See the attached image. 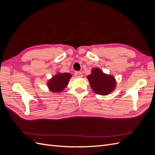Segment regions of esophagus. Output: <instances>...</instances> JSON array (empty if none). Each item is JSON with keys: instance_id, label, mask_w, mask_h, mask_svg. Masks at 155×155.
Listing matches in <instances>:
<instances>
[{"instance_id": "1", "label": "esophagus", "mask_w": 155, "mask_h": 155, "mask_svg": "<svg viewBox=\"0 0 155 155\" xmlns=\"http://www.w3.org/2000/svg\"><path fill=\"white\" fill-rule=\"evenodd\" d=\"M74 75H75V76H76V78H82L83 77V74H82V73L81 72L77 71V72H76L74 73Z\"/></svg>"}]
</instances>
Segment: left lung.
<instances>
[{"label": "left lung", "mask_w": 155, "mask_h": 155, "mask_svg": "<svg viewBox=\"0 0 155 155\" xmlns=\"http://www.w3.org/2000/svg\"><path fill=\"white\" fill-rule=\"evenodd\" d=\"M93 91L97 94H109L114 90L116 80L111 75L104 74L97 68L92 69L91 74L87 76Z\"/></svg>", "instance_id": "8db88e82"}]
</instances>
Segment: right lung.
Returning a JSON list of instances; mask_svg holds the SVG:
<instances>
[{"label":"right lung","instance_id":"obj_1","mask_svg":"<svg viewBox=\"0 0 155 155\" xmlns=\"http://www.w3.org/2000/svg\"><path fill=\"white\" fill-rule=\"evenodd\" d=\"M72 75L69 73H59L48 81L47 85L53 92H61L66 88Z\"/></svg>","mask_w":155,"mask_h":155}]
</instances>
